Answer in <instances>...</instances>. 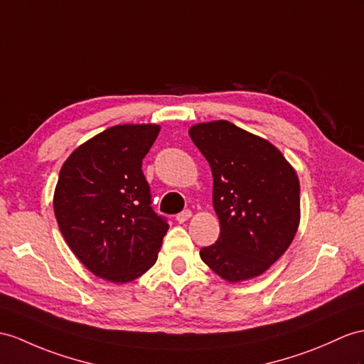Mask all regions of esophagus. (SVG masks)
I'll return each instance as SVG.
<instances>
[{"label":"esophagus","mask_w":364,"mask_h":364,"mask_svg":"<svg viewBox=\"0 0 364 364\" xmlns=\"http://www.w3.org/2000/svg\"><path fill=\"white\" fill-rule=\"evenodd\" d=\"M191 215H193V213H191L190 210H183L182 213H179V215L176 216V220H177V223H179V224H183L185 220H188V219L191 218Z\"/></svg>","instance_id":"1"}]
</instances>
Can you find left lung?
I'll return each mask as SVG.
<instances>
[{
    "instance_id": "1",
    "label": "left lung",
    "mask_w": 364,
    "mask_h": 364,
    "mask_svg": "<svg viewBox=\"0 0 364 364\" xmlns=\"http://www.w3.org/2000/svg\"><path fill=\"white\" fill-rule=\"evenodd\" d=\"M213 174L218 241L200 259L228 282L259 277L294 241L299 225V181L269 140L227 120L188 131Z\"/></svg>"
}]
</instances>
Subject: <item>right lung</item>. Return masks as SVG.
Here are the masks:
<instances>
[{
	"instance_id": "obj_1",
	"label": "right lung",
	"mask_w": 364,
	"mask_h": 364,
	"mask_svg": "<svg viewBox=\"0 0 364 364\" xmlns=\"http://www.w3.org/2000/svg\"><path fill=\"white\" fill-rule=\"evenodd\" d=\"M161 127L115 125L74 149L54 193L58 228L87 270L123 284L157 261L166 220L151 208L141 161Z\"/></svg>"
}]
</instances>
